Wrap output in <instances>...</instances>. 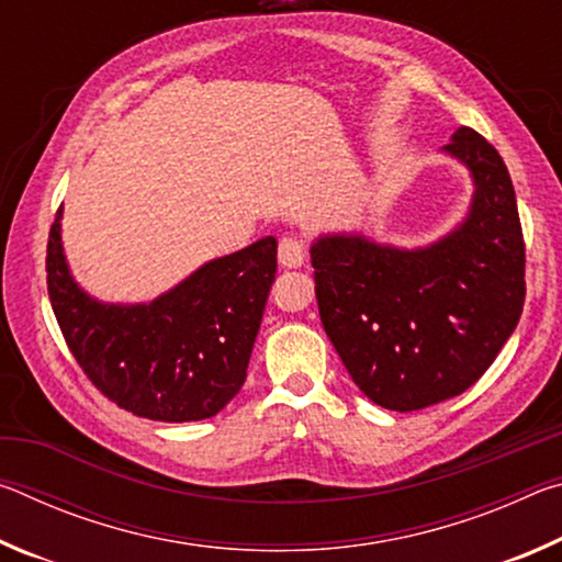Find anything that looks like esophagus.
<instances>
[{
    "mask_svg": "<svg viewBox=\"0 0 562 562\" xmlns=\"http://www.w3.org/2000/svg\"><path fill=\"white\" fill-rule=\"evenodd\" d=\"M304 258H307V252H304L302 240H297V237H282L278 245V262L282 268H302Z\"/></svg>",
    "mask_w": 562,
    "mask_h": 562,
    "instance_id": "esophagus-1",
    "label": "esophagus"
}]
</instances>
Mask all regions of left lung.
Masks as SVG:
<instances>
[{"mask_svg":"<svg viewBox=\"0 0 562 562\" xmlns=\"http://www.w3.org/2000/svg\"><path fill=\"white\" fill-rule=\"evenodd\" d=\"M446 150L475 180L471 213L451 235L424 250L335 235L310 250L327 337L361 392L392 412L479 382L526 302V243L506 164L465 126Z\"/></svg>","mask_w":562,"mask_h":562,"instance_id":"obj_1","label":"left lung"}]
</instances>
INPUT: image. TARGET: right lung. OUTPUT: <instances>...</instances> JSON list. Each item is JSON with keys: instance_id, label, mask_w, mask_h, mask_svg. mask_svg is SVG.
<instances>
[{"instance_id": "right-lung-1", "label": "right lung", "mask_w": 562, "mask_h": 562, "mask_svg": "<svg viewBox=\"0 0 562 562\" xmlns=\"http://www.w3.org/2000/svg\"><path fill=\"white\" fill-rule=\"evenodd\" d=\"M61 211L46 245V290L74 359L99 392L154 422H201L240 392L278 268L262 237L150 304H101L79 290L61 250Z\"/></svg>"}]
</instances>
